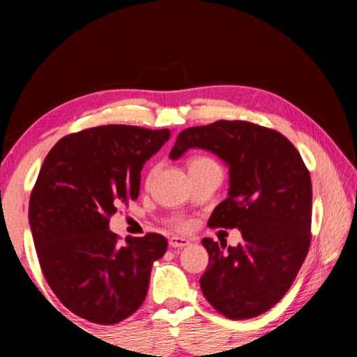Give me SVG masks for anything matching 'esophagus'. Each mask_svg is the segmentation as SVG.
<instances>
[{"instance_id": "34e87169", "label": "esophagus", "mask_w": 357, "mask_h": 357, "mask_svg": "<svg viewBox=\"0 0 357 357\" xmlns=\"http://www.w3.org/2000/svg\"><path fill=\"white\" fill-rule=\"evenodd\" d=\"M168 244H170L172 249H183V247L190 244V241L185 238H181V236H173V238H170V241H168Z\"/></svg>"}]
</instances>
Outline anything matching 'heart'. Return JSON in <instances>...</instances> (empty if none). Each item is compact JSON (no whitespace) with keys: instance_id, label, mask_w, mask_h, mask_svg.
<instances>
[{"instance_id":"1","label":"heart","mask_w":357,"mask_h":357,"mask_svg":"<svg viewBox=\"0 0 357 357\" xmlns=\"http://www.w3.org/2000/svg\"><path fill=\"white\" fill-rule=\"evenodd\" d=\"M202 167H219V165H217L215 160L209 159V157H204V155H197V157H193V159H190L189 170L190 168H202ZM174 225L183 228L185 223L183 220H176L174 222Z\"/></svg>"}]
</instances>
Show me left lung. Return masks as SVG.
<instances>
[{
	"label": "left lung",
	"instance_id": "1",
	"mask_svg": "<svg viewBox=\"0 0 357 357\" xmlns=\"http://www.w3.org/2000/svg\"><path fill=\"white\" fill-rule=\"evenodd\" d=\"M192 148L211 151L229 168L228 198L217 204L208 225L243 234L236 247L202 241L209 253L202 291L227 318L261 315L285 296L309 252L310 173L287 137L247 121L184 129L170 159Z\"/></svg>",
	"mask_w": 357,
	"mask_h": 357
}]
</instances>
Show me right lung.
Returning <instances> with one entry per match:
<instances>
[{
    "instance_id": "1",
    "label": "right lung",
    "mask_w": 357,
    "mask_h": 357,
    "mask_svg": "<svg viewBox=\"0 0 357 357\" xmlns=\"http://www.w3.org/2000/svg\"><path fill=\"white\" fill-rule=\"evenodd\" d=\"M170 130L99 126L59 140L47 154L29 198L40 269L56 298L91 323L116 324L143 304L151 268L167 239L118 236L108 220L140 193V172Z\"/></svg>"
}]
</instances>
